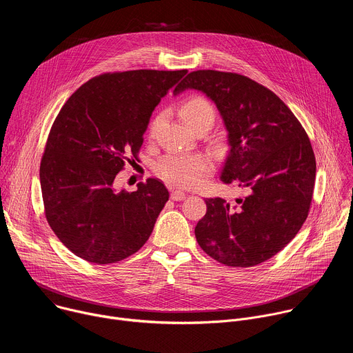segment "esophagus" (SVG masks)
<instances>
[{
  "mask_svg": "<svg viewBox=\"0 0 353 353\" xmlns=\"http://www.w3.org/2000/svg\"><path fill=\"white\" fill-rule=\"evenodd\" d=\"M170 196H172L173 201H181V199L185 198V192L181 191V190H172Z\"/></svg>",
  "mask_w": 353,
  "mask_h": 353,
  "instance_id": "34e87169",
  "label": "esophagus"
}]
</instances>
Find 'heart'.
I'll list each match as a JSON object with an SVG mask.
<instances>
[{
    "mask_svg": "<svg viewBox=\"0 0 353 353\" xmlns=\"http://www.w3.org/2000/svg\"><path fill=\"white\" fill-rule=\"evenodd\" d=\"M181 117L191 127L195 128L203 124L212 125L215 120V110L204 97H190L180 109ZM212 169L211 161L203 155H184L172 154L157 163V173L166 183L188 188L198 184Z\"/></svg>",
    "mask_w": 353,
    "mask_h": 353,
    "instance_id": "1",
    "label": "heart"
}]
</instances>
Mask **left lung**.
Instances as JSON below:
<instances>
[{"label":"left lung","mask_w":353,"mask_h":353,"mask_svg":"<svg viewBox=\"0 0 353 353\" xmlns=\"http://www.w3.org/2000/svg\"><path fill=\"white\" fill-rule=\"evenodd\" d=\"M203 92L228 132L225 184L247 191L232 207L207 198L195 237L208 256L228 267H253L279 251L305 223L313 198L316 158L306 131L282 100L244 75L199 70L173 90Z\"/></svg>","instance_id":"left-lung-1"}]
</instances>
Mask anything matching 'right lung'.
<instances>
[{"mask_svg": "<svg viewBox=\"0 0 353 353\" xmlns=\"http://www.w3.org/2000/svg\"><path fill=\"white\" fill-rule=\"evenodd\" d=\"M187 70L103 74L60 110L40 163L46 218L61 243L93 264L121 261L146 243L169 199L157 179L128 192L114 187L137 159L152 112Z\"/></svg>", "mask_w": 353, "mask_h": 353, "instance_id": "obj_1", "label": "right lung"}]
</instances>
